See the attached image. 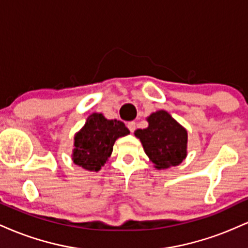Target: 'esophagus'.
Wrapping results in <instances>:
<instances>
[{
	"label": "esophagus",
	"instance_id": "obj_1",
	"mask_svg": "<svg viewBox=\"0 0 248 248\" xmlns=\"http://www.w3.org/2000/svg\"><path fill=\"white\" fill-rule=\"evenodd\" d=\"M127 127H128V129L130 130V132L134 133V130H135V128H136V124L134 121H130V122H128V124H127Z\"/></svg>",
	"mask_w": 248,
	"mask_h": 248
}]
</instances>
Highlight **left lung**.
<instances>
[{
  "label": "left lung",
  "instance_id": "8db88e82",
  "mask_svg": "<svg viewBox=\"0 0 248 248\" xmlns=\"http://www.w3.org/2000/svg\"><path fill=\"white\" fill-rule=\"evenodd\" d=\"M148 127L135 130L144 153L157 170L181 164L187 155V132L167 110L160 109L147 118Z\"/></svg>",
  "mask_w": 248,
  "mask_h": 248
}]
</instances>
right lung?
Here are the masks:
<instances>
[{"label":"right lung","instance_id":"add662e5","mask_svg":"<svg viewBox=\"0 0 248 248\" xmlns=\"http://www.w3.org/2000/svg\"><path fill=\"white\" fill-rule=\"evenodd\" d=\"M128 134L124 122L108 120L101 113H93L75 134L73 163L88 171H99L112 155L115 141Z\"/></svg>","mask_w":248,"mask_h":248}]
</instances>
